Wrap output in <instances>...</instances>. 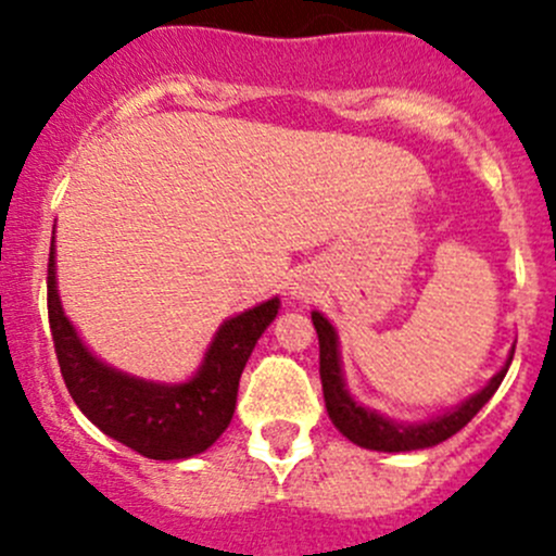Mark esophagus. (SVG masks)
I'll list each match as a JSON object with an SVG mask.
<instances>
[{"instance_id": "obj_1", "label": "esophagus", "mask_w": 556, "mask_h": 556, "mask_svg": "<svg viewBox=\"0 0 556 556\" xmlns=\"http://www.w3.org/2000/svg\"><path fill=\"white\" fill-rule=\"evenodd\" d=\"M290 295H293L295 301H306L309 299V290H306L304 285H295V288H290Z\"/></svg>"}]
</instances>
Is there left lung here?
<instances>
[{"mask_svg":"<svg viewBox=\"0 0 556 556\" xmlns=\"http://www.w3.org/2000/svg\"><path fill=\"white\" fill-rule=\"evenodd\" d=\"M312 323L319 339V379H323L325 408H328L330 422L352 444L374 452H417L430 450V446L452 439L495 395V390L501 387L514 361V352H508L506 366L490 382L470 397H465L463 403H457L454 408H446L444 414H435V417L422 419V422H397V419L379 414L377 408H368L361 401H355V395L346 387L344 368H341L339 333H336V328L328 323L325 314L312 312Z\"/></svg>","mask_w":556,"mask_h":556,"instance_id":"8db88e82","label":"left lung"}]
</instances>
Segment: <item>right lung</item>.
Here are the masks:
<instances>
[{
  "label": "right lung",
  "instance_id": "1",
  "mask_svg": "<svg viewBox=\"0 0 556 556\" xmlns=\"http://www.w3.org/2000/svg\"><path fill=\"white\" fill-rule=\"evenodd\" d=\"M277 312L279 299H271L228 317L188 382L166 384L131 377L99 361L64 314L55 282V237L50 242L48 317L66 390L104 435L142 457L188 459L210 450L226 433L247 361Z\"/></svg>",
  "mask_w": 556,
  "mask_h": 556
}]
</instances>
